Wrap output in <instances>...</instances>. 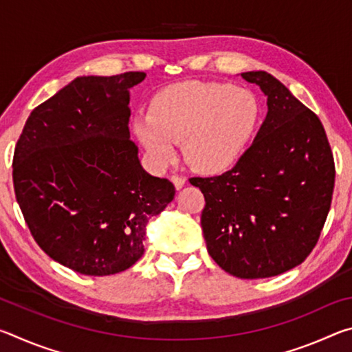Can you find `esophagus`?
<instances>
[{"label": "esophagus", "instance_id": "obj_1", "mask_svg": "<svg viewBox=\"0 0 352 352\" xmlns=\"http://www.w3.org/2000/svg\"><path fill=\"white\" fill-rule=\"evenodd\" d=\"M170 180H172V183H174V186L177 188V189H182L183 186H184V178L183 177H180V175H172L170 177Z\"/></svg>", "mask_w": 352, "mask_h": 352}]
</instances>
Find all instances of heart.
Here are the masks:
<instances>
[{"mask_svg": "<svg viewBox=\"0 0 352 352\" xmlns=\"http://www.w3.org/2000/svg\"><path fill=\"white\" fill-rule=\"evenodd\" d=\"M262 104L250 88L225 82H178L160 90L132 132L153 162L168 164L177 142L190 168L222 174L241 162L259 129Z\"/></svg>", "mask_w": 352, "mask_h": 352, "instance_id": "obj_1", "label": "heart"}]
</instances>
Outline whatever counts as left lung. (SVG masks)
I'll list each match as a JSON object with an SVG mask.
<instances>
[{"label":"left lung","instance_id":"left-lung-1","mask_svg":"<svg viewBox=\"0 0 352 352\" xmlns=\"http://www.w3.org/2000/svg\"><path fill=\"white\" fill-rule=\"evenodd\" d=\"M267 96V116L233 169L194 177L206 205L201 230L211 258L230 275L258 279L300 265L331 208L336 168L323 124L265 71L242 73Z\"/></svg>","mask_w":352,"mask_h":352}]
</instances>
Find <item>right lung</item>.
<instances>
[{"mask_svg": "<svg viewBox=\"0 0 352 352\" xmlns=\"http://www.w3.org/2000/svg\"><path fill=\"white\" fill-rule=\"evenodd\" d=\"M146 73L82 76L34 109L15 146L14 189L35 242L88 276L127 270L146 225L175 195L142 169L130 141V93Z\"/></svg>", "mask_w": 352, "mask_h": 352, "instance_id": "obj_1", "label": "right lung"}]
</instances>
